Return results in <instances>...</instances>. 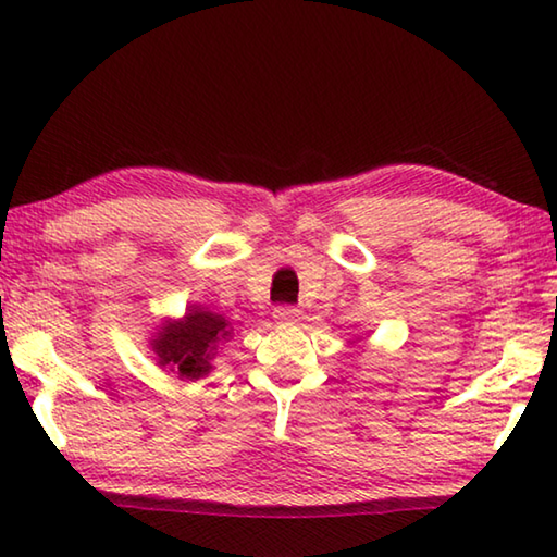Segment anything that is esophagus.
<instances>
[{"mask_svg": "<svg viewBox=\"0 0 557 557\" xmlns=\"http://www.w3.org/2000/svg\"><path fill=\"white\" fill-rule=\"evenodd\" d=\"M272 319L282 326H295L301 322V312L295 307H277L275 312H272Z\"/></svg>", "mask_w": 557, "mask_h": 557, "instance_id": "34e87169", "label": "esophagus"}]
</instances>
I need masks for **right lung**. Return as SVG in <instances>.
I'll use <instances>...</instances> for the list:
<instances>
[{
  "label": "right lung",
  "instance_id": "add662e5",
  "mask_svg": "<svg viewBox=\"0 0 557 557\" xmlns=\"http://www.w3.org/2000/svg\"><path fill=\"white\" fill-rule=\"evenodd\" d=\"M233 332L231 319L203 305H188L184 317L162 319L149 336V351L157 356L159 369L194 383L215 369L219 348L231 342Z\"/></svg>",
  "mask_w": 557,
  "mask_h": 557
}]
</instances>
